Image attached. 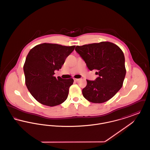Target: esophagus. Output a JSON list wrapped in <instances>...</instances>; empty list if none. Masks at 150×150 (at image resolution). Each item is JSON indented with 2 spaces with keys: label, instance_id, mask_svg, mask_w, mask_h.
Here are the masks:
<instances>
[{
  "label": "esophagus",
  "instance_id": "34e87169",
  "mask_svg": "<svg viewBox=\"0 0 150 150\" xmlns=\"http://www.w3.org/2000/svg\"><path fill=\"white\" fill-rule=\"evenodd\" d=\"M74 80L75 81H79L80 79L74 78Z\"/></svg>",
  "mask_w": 150,
  "mask_h": 150
}]
</instances>
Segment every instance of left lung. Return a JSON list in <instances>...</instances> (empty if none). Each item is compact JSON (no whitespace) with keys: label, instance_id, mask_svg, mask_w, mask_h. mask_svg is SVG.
<instances>
[{"label":"left lung","instance_id":"8db88e82","mask_svg":"<svg viewBox=\"0 0 150 150\" xmlns=\"http://www.w3.org/2000/svg\"><path fill=\"white\" fill-rule=\"evenodd\" d=\"M75 50L88 69L96 70V74L98 75L94 81L86 80V86L82 91L84 97L95 103L110 100L121 89L125 76L122 51L108 42L76 46Z\"/></svg>","mask_w":150,"mask_h":150}]
</instances>
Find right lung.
<instances>
[{
  "instance_id": "obj_1",
  "label": "right lung",
  "mask_w": 150,
  "mask_h": 150,
  "mask_svg": "<svg viewBox=\"0 0 150 150\" xmlns=\"http://www.w3.org/2000/svg\"><path fill=\"white\" fill-rule=\"evenodd\" d=\"M75 45L67 47L43 43L32 48L23 66L25 84L30 93L39 103L48 106L61 104L67 99L74 79L54 76Z\"/></svg>"
}]
</instances>
